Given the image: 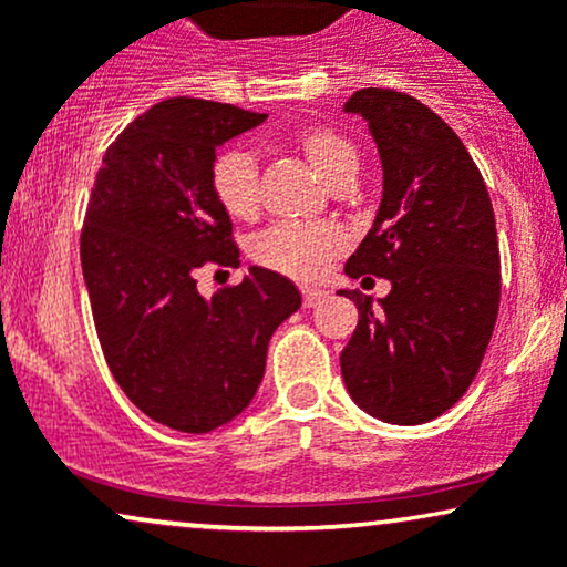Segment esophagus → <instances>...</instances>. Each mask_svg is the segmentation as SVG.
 Returning a JSON list of instances; mask_svg holds the SVG:
<instances>
[{
	"label": "esophagus",
	"instance_id": "obj_1",
	"mask_svg": "<svg viewBox=\"0 0 567 567\" xmlns=\"http://www.w3.org/2000/svg\"><path fill=\"white\" fill-rule=\"evenodd\" d=\"M324 298H328V290H320V288H303V306H306V309H311V306L322 303Z\"/></svg>",
	"mask_w": 567,
	"mask_h": 567
}]
</instances>
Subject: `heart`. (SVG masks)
Masks as SVG:
<instances>
[{"label":"heart","instance_id":"heart-1","mask_svg":"<svg viewBox=\"0 0 567 567\" xmlns=\"http://www.w3.org/2000/svg\"><path fill=\"white\" fill-rule=\"evenodd\" d=\"M292 143L328 186L351 184L360 171V154L354 143L333 127H303ZM210 186L218 205L231 218L250 220L258 213V165L247 152L231 148V152L218 154L210 167ZM343 250H347V237L336 226L277 224L258 234L250 252L252 261L266 269L311 282V279H320Z\"/></svg>","mask_w":567,"mask_h":567}]
</instances>
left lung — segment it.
Segmentation results:
<instances>
[{
  "label": "left lung",
  "mask_w": 567,
  "mask_h": 567,
  "mask_svg": "<svg viewBox=\"0 0 567 567\" xmlns=\"http://www.w3.org/2000/svg\"><path fill=\"white\" fill-rule=\"evenodd\" d=\"M343 112L368 122L383 167L381 207L343 271L392 290L379 303L341 290L360 309L341 375L365 413L426 424L464 396L496 328V216L466 146L424 103L365 87Z\"/></svg>",
  "instance_id": "left-lung-1"
}]
</instances>
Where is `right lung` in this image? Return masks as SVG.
Masks as SVG:
<instances>
[{
    "instance_id": "add662e5",
    "label": "right lung",
    "mask_w": 567,
    "mask_h": 567,
    "mask_svg": "<svg viewBox=\"0 0 567 567\" xmlns=\"http://www.w3.org/2000/svg\"><path fill=\"white\" fill-rule=\"evenodd\" d=\"M266 114L171 97L106 148L80 239L82 275L109 370L141 413L186 434L229 424L258 392L269 338L301 292L250 266L199 296L202 266H237L231 218L210 186L216 148Z\"/></svg>"
}]
</instances>
